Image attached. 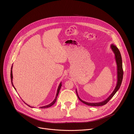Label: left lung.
I'll use <instances>...</instances> for the list:
<instances>
[{
  "label": "left lung",
  "instance_id": "obj_1",
  "mask_svg": "<svg viewBox=\"0 0 134 134\" xmlns=\"http://www.w3.org/2000/svg\"><path fill=\"white\" fill-rule=\"evenodd\" d=\"M110 47H111V49H112V51L113 52L114 55H115V60H116V62L117 66V82L116 87L113 90V91L112 92V93L110 94V96L107 99H105V100H104L102 102H97V103H90V102H87L84 101L79 97L77 92V90H76V94H77V95L78 98L79 99V100L82 102H83V103H84L87 105L97 107V106H102V105L106 104L109 101V100H110V99L114 96V95L116 93V92L118 91V90L119 89V88L121 86L122 79H123V74H124L121 55V54H120V52L119 49L115 45L111 44L110 46Z\"/></svg>",
  "mask_w": 134,
  "mask_h": 134
}]
</instances>
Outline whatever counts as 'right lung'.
I'll list each match as a JSON object with an SVG mask.
<instances>
[{
	"mask_svg": "<svg viewBox=\"0 0 134 134\" xmlns=\"http://www.w3.org/2000/svg\"><path fill=\"white\" fill-rule=\"evenodd\" d=\"M12 69H13V66H12V67H11V70H10V79H11V82H12V85H13V86L14 87V88H15V90L16 91V88H15V87H14V85H13V73H12ZM62 82L60 83V84H59V86H58V89H57V94H56V95H55V99H54V100L51 103H50V104H49L48 105H45V106H42V107H41L40 108H41V109H44V108H49V107H50L51 106H52V105H53L54 104V103L56 102V100H57V97H58V94H59V91H60V88H61V87H62ZM26 105H27L29 107H31V108H34V107H31L30 105H28L27 104H26L25 102H24Z\"/></svg>",
	"mask_w": 134,
	"mask_h": 134,
	"instance_id": "right-lung-1",
	"label": "right lung"
}]
</instances>
